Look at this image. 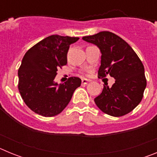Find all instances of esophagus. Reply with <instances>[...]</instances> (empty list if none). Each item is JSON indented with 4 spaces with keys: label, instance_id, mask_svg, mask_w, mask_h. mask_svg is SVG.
<instances>
[{
    "label": "esophagus",
    "instance_id": "obj_1",
    "mask_svg": "<svg viewBox=\"0 0 157 157\" xmlns=\"http://www.w3.org/2000/svg\"><path fill=\"white\" fill-rule=\"evenodd\" d=\"M89 82H90V80L86 79V78H82V84H87Z\"/></svg>",
    "mask_w": 157,
    "mask_h": 157
}]
</instances>
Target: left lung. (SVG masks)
I'll use <instances>...</instances> for the list:
<instances>
[{
  "label": "left lung",
  "instance_id": "left-lung-1",
  "mask_svg": "<svg viewBox=\"0 0 157 157\" xmlns=\"http://www.w3.org/2000/svg\"><path fill=\"white\" fill-rule=\"evenodd\" d=\"M82 39L97 45L101 51L99 77L109 75L116 79L112 87L104 86L101 94L94 99L97 106L115 117L130 112L141 102L146 87L141 59L124 40L112 32L101 31Z\"/></svg>",
  "mask_w": 157,
  "mask_h": 157
}]
</instances>
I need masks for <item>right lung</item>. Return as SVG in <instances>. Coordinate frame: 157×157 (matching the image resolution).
I'll return each mask as SVG.
<instances>
[{
    "instance_id": "add662e5",
    "label": "right lung",
    "mask_w": 157,
    "mask_h": 157,
    "mask_svg": "<svg viewBox=\"0 0 157 157\" xmlns=\"http://www.w3.org/2000/svg\"><path fill=\"white\" fill-rule=\"evenodd\" d=\"M79 37L51 35L30 48L24 55L18 71L19 91L29 109L38 115L51 117L59 114L81 86V79L71 77L58 84L56 71L67 63L71 44Z\"/></svg>"
}]
</instances>
